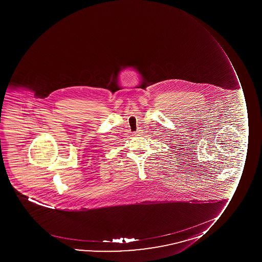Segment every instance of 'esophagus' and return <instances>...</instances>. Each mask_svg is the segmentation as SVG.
Here are the masks:
<instances>
[{
    "mask_svg": "<svg viewBox=\"0 0 262 262\" xmlns=\"http://www.w3.org/2000/svg\"><path fill=\"white\" fill-rule=\"evenodd\" d=\"M139 134H141V133L140 132H139V130H138V132H136L135 136H139Z\"/></svg>",
    "mask_w": 262,
    "mask_h": 262,
    "instance_id": "1",
    "label": "esophagus"
}]
</instances>
